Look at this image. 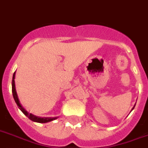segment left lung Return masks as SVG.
Masks as SVG:
<instances>
[{
    "mask_svg": "<svg viewBox=\"0 0 148 148\" xmlns=\"http://www.w3.org/2000/svg\"><path fill=\"white\" fill-rule=\"evenodd\" d=\"M134 107H135V105H134V106H133V108H132V110H133V108H134ZM132 110H131V111H132Z\"/></svg>",
    "mask_w": 148,
    "mask_h": 148,
    "instance_id": "obj_1",
    "label": "left lung"
}]
</instances>
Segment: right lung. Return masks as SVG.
Wrapping results in <instances>:
<instances>
[{
  "label": "right lung",
  "instance_id": "right-lung-1",
  "mask_svg": "<svg viewBox=\"0 0 148 148\" xmlns=\"http://www.w3.org/2000/svg\"><path fill=\"white\" fill-rule=\"evenodd\" d=\"M15 72L13 74V77H12V94H13V97H14V100H15V103L17 104L18 107L19 108L22 112H23V114L27 116L30 120H32L33 122H36V123H48V122H51V121L54 120L58 119V117H39V116H36V115H33L32 113H29V112L26 111V110L22 106V104H20L19 100H18V97L17 92H16V90H15Z\"/></svg>",
  "mask_w": 148,
  "mask_h": 148
}]
</instances>
